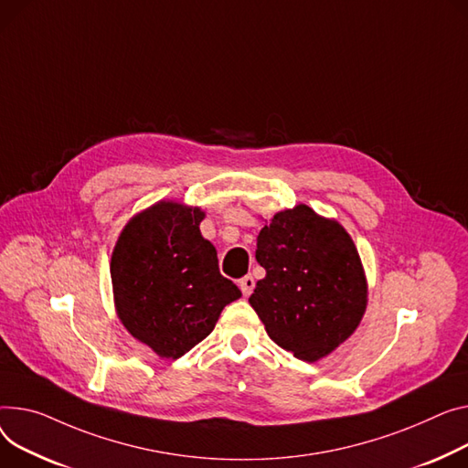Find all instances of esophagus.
Returning <instances> with one entry per match:
<instances>
[{
    "instance_id": "1",
    "label": "esophagus",
    "mask_w": 468,
    "mask_h": 468,
    "mask_svg": "<svg viewBox=\"0 0 468 468\" xmlns=\"http://www.w3.org/2000/svg\"><path fill=\"white\" fill-rule=\"evenodd\" d=\"M239 288H240V292H242L244 297L250 295V293L254 292V288H256L254 276H252V274H246L244 278H240V280H239Z\"/></svg>"
}]
</instances>
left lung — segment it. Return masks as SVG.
<instances>
[{
  "mask_svg": "<svg viewBox=\"0 0 468 468\" xmlns=\"http://www.w3.org/2000/svg\"><path fill=\"white\" fill-rule=\"evenodd\" d=\"M258 280L248 299L280 348L318 361L359 325L367 278L357 248L336 220L306 205L276 212L258 235Z\"/></svg>",
  "mask_w": 468,
  "mask_h": 468,
  "instance_id": "8db88e82",
  "label": "left lung"
}]
</instances>
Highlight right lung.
<instances>
[{"label": "right lung", "mask_w": 468, "mask_h": 468, "mask_svg": "<svg viewBox=\"0 0 468 468\" xmlns=\"http://www.w3.org/2000/svg\"><path fill=\"white\" fill-rule=\"evenodd\" d=\"M205 212L158 201L122 229L111 258L116 314L160 357L178 359L210 335L240 290L220 274L203 239Z\"/></svg>", "instance_id": "1"}]
</instances>
